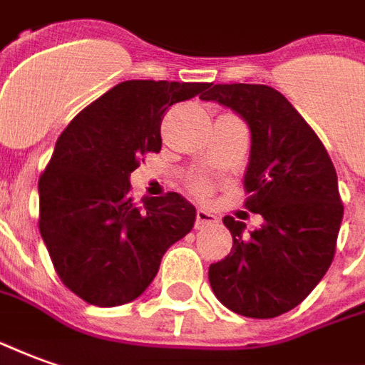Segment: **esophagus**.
Segmentation results:
<instances>
[{
	"mask_svg": "<svg viewBox=\"0 0 365 365\" xmlns=\"http://www.w3.org/2000/svg\"><path fill=\"white\" fill-rule=\"evenodd\" d=\"M219 219L217 215H213L211 211L207 209L200 207L197 209V213H195V227L200 229V227H207V225H215Z\"/></svg>",
	"mask_w": 365,
	"mask_h": 365,
	"instance_id": "34e87169",
	"label": "esophagus"
}]
</instances>
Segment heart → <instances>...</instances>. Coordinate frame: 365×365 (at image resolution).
Masks as SVG:
<instances>
[{
    "mask_svg": "<svg viewBox=\"0 0 365 365\" xmlns=\"http://www.w3.org/2000/svg\"><path fill=\"white\" fill-rule=\"evenodd\" d=\"M191 187L197 191V193H207L209 183L205 182V180H197V182H193V185H191Z\"/></svg>",
    "mask_w": 365,
    "mask_h": 365,
    "instance_id": "heart-1",
    "label": "heart"
}]
</instances>
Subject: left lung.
<instances>
[{
  "instance_id": "left-lung-1",
  "label": "left lung",
  "mask_w": 365,
  "mask_h": 365,
  "mask_svg": "<svg viewBox=\"0 0 365 365\" xmlns=\"http://www.w3.org/2000/svg\"><path fill=\"white\" fill-rule=\"evenodd\" d=\"M237 112L251 130L245 209L262 225L223 217L233 249L209 267L219 302L249 318L298 307L332 264L344 217L338 175L324 144L297 108L267 85H215L201 96Z\"/></svg>"
}]
</instances>
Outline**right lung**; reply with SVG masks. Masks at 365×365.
<instances>
[{
  "instance_id": "obj_1",
  "label": "right lung",
  "mask_w": 365,
  "mask_h": 365,
  "mask_svg": "<svg viewBox=\"0 0 365 365\" xmlns=\"http://www.w3.org/2000/svg\"><path fill=\"white\" fill-rule=\"evenodd\" d=\"M209 83L124 81L88 104L58 136L39 178V231L63 284L94 307H120L150 287L164 253L191 231L195 207L180 193L130 197V174L162 150L175 103Z\"/></svg>"
}]
</instances>
